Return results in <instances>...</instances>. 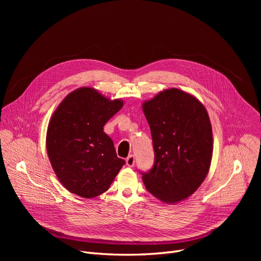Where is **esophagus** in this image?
I'll list each match as a JSON object with an SVG mask.
<instances>
[{
    "mask_svg": "<svg viewBox=\"0 0 261 261\" xmlns=\"http://www.w3.org/2000/svg\"><path fill=\"white\" fill-rule=\"evenodd\" d=\"M126 163H127V165H128L129 167H133L134 164H135V156H134L133 154H130V155L126 159Z\"/></svg>",
    "mask_w": 261,
    "mask_h": 261,
    "instance_id": "esophagus-1",
    "label": "esophagus"
}]
</instances>
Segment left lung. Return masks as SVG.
I'll use <instances>...</instances> for the list:
<instances>
[{
    "label": "left lung",
    "instance_id": "1",
    "mask_svg": "<svg viewBox=\"0 0 261 261\" xmlns=\"http://www.w3.org/2000/svg\"><path fill=\"white\" fill-rule=\"evenodd\" d=\"M152 136L154 163L140 171L150 194L175 203L194 194L210 170L213 132L203 105L181 90L169 89L143 105Z\"/></svg>",
    "mask_w": 261,
    "mask_h": 261
}]
</instances>
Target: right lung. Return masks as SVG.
Wrapping results in <instances>:
<instances>
[{"instance_id": "1", "label": "right lung", "mask_w": 261, "mask_h": 261, "mask_svg": "<svg viewBox=\"0 0 261 261\" xmlns=\"http://www.w3.org/2000/svg\"><path fill=\"white\" fill-rule=\"evenodd\" d=\"M122 108L91 88L68 94L55 111L46 134L55 173L71 193L94 198L107 191L125 160L116 155L105 123Z\"/></svg>"}]
</instances>
